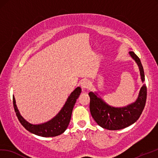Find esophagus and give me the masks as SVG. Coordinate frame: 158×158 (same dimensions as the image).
<instances>
[{"mask_svg":"<svg viewBox=\"0 0 158 158\" xmlns=\"http://www.w3.org/2000/svg\"><path fill=\"white\" fill-rule=\"evenodd\" d=\"M81 87L83 91H86L89 87V83L87 80H83L81 83Z\"/></svg>","mask_w":158,"mask_h":158,"instance_id":"1","label":"esophagus"}]
</instances>
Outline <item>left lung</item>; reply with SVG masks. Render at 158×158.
I'll use <instances>...</instances> for the list:
<instances>
[{"label":"left lung","mask_w":158,"mask_h":158,"mask_svg":"<svg viewBox=\"0 0 158 158\" xmlns=\"http://www.w3.org/2000/svg\"><path fill=\"white\" fill-rule=\"evenodd\" d=\"M129 54L137 63L143 82L145 75L141 60L133 51L129 52ZM89 96L91 114L98 125L108 130H120L131 125L140 117L146 103L147 87L143 84L136 102L124 108L110 106L93 92H90Z\"/></svg>","instance_id":"8db88e82"}]
</instances>
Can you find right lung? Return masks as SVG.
Wrapping results in <instances>:
<instances>
[{
  "label": "right lung",
  "mask_w": 158,
  "mask_h": 158,
  "mask_svg": "<svg viewBox=\"0 0 158 158\" xmlns=\"http://www.w3.org/2000/svg\"><path fill=\"white\" fill-rule=\"evenodd\" d=\"M81 91V89L79 87H77L69 96L65 104L58 114L48 122L41 124L35 125V124H31L27 122L19 114L15 104V100L14 96H13L14 109L18 120H19L25 129L30 133L44 137H56L63 133L68 127L71 120L73 107H74L77 99L79 98Z\"/></svg>",
  "instance_id": "obj_1"
}]
</instances>
